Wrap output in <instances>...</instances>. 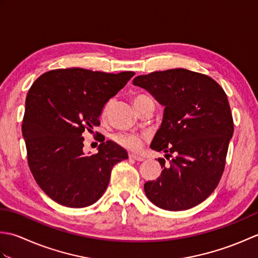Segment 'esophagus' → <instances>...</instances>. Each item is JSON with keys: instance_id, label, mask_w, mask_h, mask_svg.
<instances>
[{"instance_id": "1", "label": "esophagus", "mask_w": 258, "mask_h": 258, "mask_svg": "<svg viewBox=\"0 0 258 258\" xmlns=\"http://www.w3.org/2000/svg\"><path fill=\"white\" fill-rule=\"evenodd\" d=\"M128 157H130V160H134V161H138V162H143L144 161L143 157H141L139 155H135V154H130Z\"/></svg>"}]
</instances>
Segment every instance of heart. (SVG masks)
<instances>
[{"label":"heart","mask_w":258,"mask_h":258,"mask_svg":"<svg viewBox=\"0 0 258 258\" xmlns=\"http://www.w3.org/2000/svg\"><path fill=\"white\" fill-rule=\"evenodd\" d=\"M151 98L147 97L146 95H143V94H140V95H135L133 97V103L134 105L136 107V109L138 111H140L141 107L144 105V104L150 101ZM109 106H111V102H108L105 106H104L103 108V112H102V115L104 117L106 116L107 113H108V109H109ZM113 140L116 142V143L119 145L124 147V149L128 150V151H139L142 145H143V142H144V138L143 136L141 135H138V134H131V133H119V134H115Z\"/></svg>","instance_id":"1"}]
</instances>
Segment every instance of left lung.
I'll use <instances>...</instances> for the list:
<instances>
[{"label": "left lung", "mask_w": 258, "mask_h": 258, "mask_svg": "<svg viewBox=\"0 0 258 258\" xmlns=\"http://www.w3.org/2000/svg\"><path fill=\"white\" fill-rule=\"evenodd\" d=\"M133 84L165 106L151 149L165 152L169 164L158 160L163 171L144 184L146 196L166 211L199 205L217 187L225 168L234 132L226 93L210 76L185 69L136 76Z\"/></svg>", "instance_id": "8db88e82"}]
</instances>
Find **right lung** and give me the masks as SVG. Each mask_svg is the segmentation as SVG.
I'll return each mask as SVG.
<instances>
[{"label":"right lung","instance_id":"obj_1","mask_svg":"<svg viewBox=\"0 0 258 258\" xmlns=\"http://www.w3.org/2000/svg\"><path fill=\"white\" fill-rule=\"evenodd\" d=\"M134 74L57 69L31 86L22 123L27 164L37 185L58 204H94L107 188L113 166L128 158L111 141H101L96 154L84 155L83 133L101 124L104 105Z\"/></svg>","mask_w":258,"mask_h":258}]
</instances>
